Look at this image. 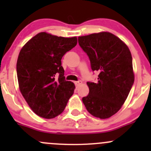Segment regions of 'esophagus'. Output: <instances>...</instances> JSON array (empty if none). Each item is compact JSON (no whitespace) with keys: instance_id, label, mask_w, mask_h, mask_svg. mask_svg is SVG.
Returning <instances> with one entry per match:
<instances>
[{"instance_id":"obj_1","label":"esophagus","mask_w":151,"mask_h":151,"mask_svg":"<svg viewBox=\"0 0 151 151\" xmlns=\"http://www.w3.org/2000/svg\"><path fill=\"white\" fill-rule=\"evenodd\" d=\"M74 84H75V85L77 87H79L80 85L82 84V81H77V82H75V83H74Z\"/></svg>"}]
</instances>
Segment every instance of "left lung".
<instances>
[{
    "instance_id": "left-lung-1",
    "label": "left lung",
    "mask_w": 151,
    "mask_h": 151,
    "mask_svg": "<svg viewBox=\"0 0 151 151\" xmlns=\"http://www.w3.org/2000/svg\"><path fill=\"white\" fill-rule=\"evenodd\" d=\"M78 43L88 55L96 83L88 82L89 93L83 98L92 115L106 119L115 115L127 99L134 81L132 57L129 47L109 32L79 36Z\"/></svg>"
}]
</instances>
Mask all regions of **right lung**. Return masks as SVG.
Here are the masks:
<instances>
[{
  "label": "right lung",
  "mask_w": 151,
  "mask_h": 151,
  "mask_svg": "<svg viewBox=\"0 0 151 151\" xmlns=\"http://www.w3.org/2000/svg\"><path fill=\"white\" fill-rule=\"evenodd\" d=\"M77 43V37L42 32L19 52L17 62L19 91L32 110L42 118L60 115L74 93L75 85L65 80L61 59Z\"/></svg>",
  "instance_id": "obj_1"
}]
</instances>
